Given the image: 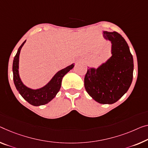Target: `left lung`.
<instances>
[{
    "instance_id": "obj_1",
    "label": "left lung",
    "mask_w": 148,
    "mask_h": 148,
    "mask_svg": "<svg viewBox=\"0 0 148 148\" xmlns=\"http://www.w3.org/2000/svg\"><path fill=\"white\" fill-rule=\"evenodd\" d=\"M103 35L111 42L112 56L97 69L88 67L84 83L95 101L110 104L119 101L130 87L134 61L128 44L120 34L104 31Z\"/></svg>"
}]
</instances>
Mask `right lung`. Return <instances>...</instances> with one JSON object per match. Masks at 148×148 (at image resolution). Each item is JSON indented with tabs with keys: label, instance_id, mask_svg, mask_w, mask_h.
Wrapping results in <instances>:
<instances>
[{
	"label": "right lung",
	"instance_id": "1",
	"mask_svg": "<svg viewBox=\"0 0 148 148\" xmlns=\"http://www.w3.org/2000/svg\"><path fill=\"white\" fill-rule=\"evenodd\" d=\"M26 41L25 40L20 45L14 58L12 65L14 83L18 91L28 103L36 106L44 105L50 102L56 96L61 88L63 77L74 67L75 64L73 63L71 65H69L64 69L59 71L44 87L38 89H32L30 88L27 87L20 79L18 71L20 50Z\"/></svg>",
	"mask_w": 148,
	"mask_h": 148
}]
</instances>
